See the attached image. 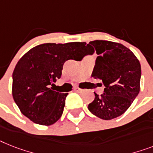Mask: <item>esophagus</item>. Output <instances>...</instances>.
Segmentation results:
<instances>
[{
    "mask_svg": "<svg viewBox=\"0 0 153 153\" xmlns=\"http://www.w3.org/2000/svg\"><path fill=\"white\" fill-rule=\"evenodd\" d=\"M74 91H76V92H82V91H83V90H82V89H80V88H74Z\"/></svg>",
    "mask_w": 153,
    "mask_h": 153,
    "instance_id": "obj_1",
    "label": "esophagus"
}]
</instances>
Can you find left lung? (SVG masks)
<instances>
[{
  "instance_id": "obj_1",
  "label": "left lung",
  "mask_w": 153,
  "mask_h": 153,
  "mask_svg": "<svg viewBox=\"0 0 153 153\" xmlns=\"http://www.w3.org/2000/svg\"><path fill=\"white\" fill-rule=\"evenodd\" d=\"M89 55L97 57L91 76L100 79L104 93H94L88 105L92 114L102 120L114 119L127 110L140 91L141 65L127 47L108 40H94L87 45ZM102 85V84H101Z\"/></svg>"
}]
</instances>
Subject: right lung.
<instances>
[{
	"label": "right lung",
	"mask_w": 153,
	"mask_h": 153,
	"mask_svg": "<svg viewBox=\"0 0 153 153\" xmlns=\"http://www.w3.org/2000/svg\"><path fill=\"white\" fill-rule=\"evenodd\" d=\"M85 42L47 43L37 45L23 55L12 74V96L21 113L35 123L49 126L59 120L68 93H59L55 85L69 59L81 60Z\"/></svg>",
	"instance_id": "right-lung-1"
}]
</instances>
